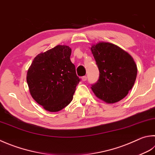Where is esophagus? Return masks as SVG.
<instances>
[{"mask_svg": "<svg viewBox=\"0 0 155 155\" xmlns=\"http://www.w3.org/2000/svg\"><path fill=\"white\" fill-rule=\"evenodd\" d=\"M81 80H82V81H85L87 80V77L86 76H83L82 78H81Z\"/></svg>", "mask_w": 155, "mask_h": 155, "instance_id": "esophagus-1", "label": "esophagus"}]
</instances>
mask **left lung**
<instances>
[{
	"mask_svg": "<svg viewBox=\"0 0 155 155\" xmlns=\"http://www.w3.org/2000/svg\"><path fill=\"white\" fill-rule=\"evenodd\" d=\"M91 51L99 70V78L92 90L98 98L115 103L127 96L135 82L137 67L133 58L109 42L92 45Z\"/></svg>",
	"mask_w": 155,
	"mask_h": 155,
	"instance_id": "8db88e82",
	"label": "left lung"
}]
</instances>
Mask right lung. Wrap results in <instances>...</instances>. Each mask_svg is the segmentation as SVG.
I'll return each mask as SVG.
<instances>
[{
    "label": "right lung",
    "mask_w": 155,
    "mask_h": 155,
    "mask_svg": "<svg viewBox=\"0 0 155 155\" xmlns=\"http://www.w3.org/2000/svg\"><path fill=\"white\" fill-rule=\"evenodd\" d=\"M71 49L58 45L34 58L27 74L30 94L45 109L59 111L73 100L80 79L70 60Z\"/></svg>",
    "instance_id": "obj_1"
}]
</instances>
